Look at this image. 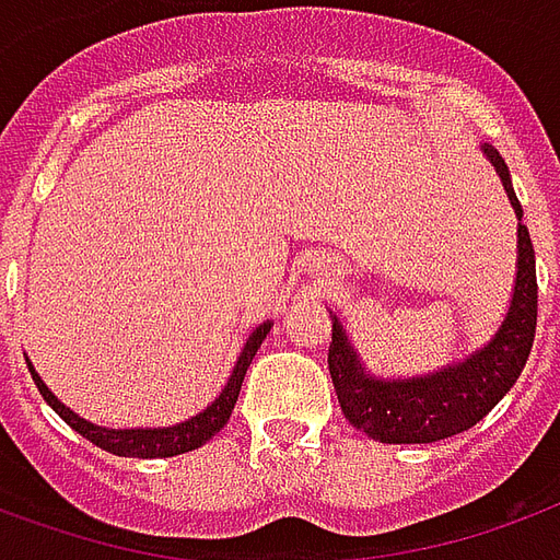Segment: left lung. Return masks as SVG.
<instances>
[{
    "instance_id": "obj_1",
    "label": "left lung",
    "mask_w": 560,
    "mask_h": 560,
    "mask_svg": "<svg viewBox=\"0 0 560 560\" xmlns=\"http://www.w3.org/2000/svg\"><path fill=\"white\" fill-rule=\"evenodd\" d=\"M499 175L513 213H516V279L511 305L490 341L466 359L448 362L416 376H376L364 368L362 355L332 312L329 374L341 412L355 430L388 445H428L457 436L478 424L523 374L537 329V269L523 205L513 192L511 172L490 144L480 148Z\"/></svg>"
}]
</instances>
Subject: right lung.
<instances>
[{
    "label": "right lung",
    "mask_w": 560,
    "mask_h": 560,
    "mask_svg": "<svg viewBox=\"0 0 560 560\" xmlns=\"http://www.w3.org/2000/svg\"><path fill=\"white\" fill-rule=\"evenodd\" d=\"M272 329V320H264L260 326L252 329V335L243 343L240 350L237 362H234V371L228 376L225 388L219 392V397L213 404H207L198 416L186 418L180 424H168V428H103V424H94L89 418L77 416L73 409L65 407L59 397L52 395L47 388V383L40 380V374L35 371V364L26 355L28 374L35 380L37 392L44 395L49 407L56 409L70 428L77 430L80 436H85L89 442H94L97 448L109 451L115 457H139V459H151V457H177V454H186V451H196L205 445L207 439H213L219 430L225 428L228 418L234 412V404L240 397V385H243V376H246V368L252 364L255 353H258L260 341L267 338V332Z\"/></svg>",
    "instance_id": "obj_1"
}]
</instances>
